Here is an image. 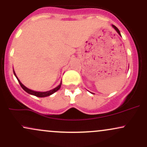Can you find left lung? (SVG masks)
Returning <instances> with one entry per match:
<instances>
[{"label": "left lung", "mask_w": 147, "mask_h": 147, "mask_svg": "<svg viewBox=\"0 0 147 147\" xmlns=\"http://www.w3.org/2000/svg\"><path fill=\"white\" fill-rule=\"evenodd\" d=\"M112 26H113V28H114V29H115V30H116V31H117V33H118V34H119V35H120V36H121V34H120V32H119V30H118V28H117V27H115V25H112Z\"/></svg>", "instance_id": "8db88e82"}]
</instances>
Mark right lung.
<instances>
[{
	"mask_svg": "<svg viewBox=\"0 0 147 147\" xmlns=\"http://www.w3.org/2000/svg\"><path fill=\"white\" fill-rule=\"evenodd\" d=\"M14 74L15 77H16V79H17L18 83L20 84V85H21V86L22 87V88H23V90H24L25 91V92H28V93L30 94V95H32L36 96V97H48V96L51 95H52V94H53V93H55V92H57V91L58 90H59V88H61V83H60V84L58 86L55 88L52 89V90H51L47 91V92H37V91L32 90H30V89L28 88H27V87H25V86L23 85V84H22L21 82H20V80L18 79V77H16V73H15L14 70Z\"/></svg>",
	"mask_w": 147,
	"mask_h": 147,
	"instance_id": "1",
	"label": "right lung"
}]
</instances>
